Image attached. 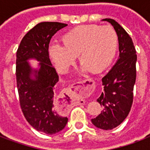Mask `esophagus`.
<instances>
[{
	"instance_id": "obj_1",
	"label": "esophagus",
	"mask_w": 150,
	"mask_h": 150,
	"mask_svg": "<svg viewBox=\"0 0 150 150\" xmlns=\"http://www.w3.org/2000/svg\"><path fill=\"white\" fill-rule=\"evenodd\" d=\"M95 82L91 79H84L83 81L77 82L71 87V91L76 94L88 96L94 91Z\"/></svg>"
}]
</instances>
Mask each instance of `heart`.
I'll use <instances>...</instances> for the list:
<instances>
[{
    "label": "heart",
    "mask_w": 150,
    "mask_h": 150,
    "mask_svg": "<svg viewBox=\"0 0 150 150\" xmlns=\"http://www.w3.org/2000/svg\"><path fill=\"white\" fill-rule=\"evenodd\" d=\"M62 45L53 43L50 55L60 71H65L79 56V64L91 73L104 71L115 57L118 35L111 26L83 25L62 38Z\"/></svg>",
    "instance_id": "heart-1"
}]
</instances>
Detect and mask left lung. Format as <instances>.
Instances as JSON below:
<instances>
[{
    "mask_svg": "<svg viewBox=\"0 0 150 150\" xmlns=\"http://www.w3.org/2000/svg\"><path fill=\"white\" fill-rule=\"evenodd\" d=\"M115 29L119 41V59L102 79L104 91L97 101L103 111L91 122L96 127L111 130L120 125L129 115L136 82V49L131 37L115 20L105 18Z\"/></svg>",
    "mask_w": 150,
    "mask_h": 150,
    "instance_id": "left-lung-1",
    "label": "left lung"
}]
</instances>
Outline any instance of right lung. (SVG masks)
Here are the masks:
<instances>
[{"label": "right lung", "mask_w": 150, "mask_h": 150, "mask_svg": "<svg viewBox=\"0 0 150 150\" xmlns=\"http://www.w3.org/2000/svg\"><path fill=\"white\" fill-rule=\"evenodd\" d=\"M67 25L61 22H41L25 35L17 50L16 79L19 103L25 118L34 129L46 134H54L64 129L67 117L61 116L54 107V86L59 75L51 64L49 44L51 38ZM34 57L40 62V69L33 71L27 62Z\"/></svg>", "instance_id": "obj_1"}]
</instances>
